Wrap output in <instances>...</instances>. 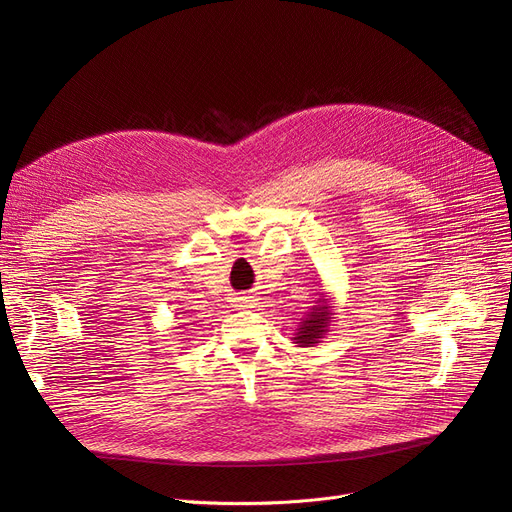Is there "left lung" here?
<instances>
[{
	"label": "left lung",
	"instance_id": "obj_1",
	"mask_svg": "<svg viewBox=\"0 0 512 512\" xmlns=\"http://www.w3.org/2000/svg\"><path fill=\"white\" fill-rule=\"evenodd\" d=\"M333 306H329V298L321 294L315 300V306L304 319H300V325L294 331V344L298 348H311L317 346L321 339L329 333V325L333 321Z\"/></svg>",
	"mask_w": 512,
	"mask_h": 512
}]
</instances>
